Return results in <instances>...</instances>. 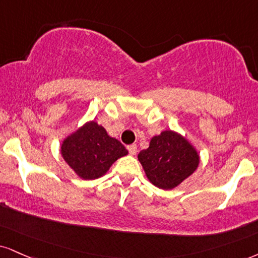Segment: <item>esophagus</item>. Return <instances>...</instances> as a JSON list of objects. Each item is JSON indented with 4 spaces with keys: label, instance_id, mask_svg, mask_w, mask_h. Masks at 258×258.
<instances>
[{
    "label": "esophagus",
    "instance_id": "34e87169",
    "mask_svg": "<svg viewBox=\"0 0 258 258\" xmlns=\"http://www.w3.org/2000/svg\"><path fill=\"white\" fill-rule=\"evenodd\" d=\"M127 150H128V153L131 155H136V153H137V145L136 144L128 145V147H127Z\"/></svg>",
    "mask_w": 258,
    "mask_h": 258
}]
</instances>
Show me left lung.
Instances as JSON below:
<instances>
[{"label": "left lung", "mask_w": 258, "mask_h": 258, "mask_svg": "<svg viewBox=\"0 0 258 258\" xmlns=\"http://www.w3.org/2000/svg\"><path fill=\"white\" fill-rule=\"evenodd\" d=\"M138 160L151 184L172 190L197 169L200 155L186 138L169 130L151 138Z\"/></svg>", "instance_id": "8db88e82"}]
</instances>
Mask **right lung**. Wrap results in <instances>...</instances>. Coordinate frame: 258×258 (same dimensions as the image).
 <instances>
[{"label":"right lung","instance_id":"obj_1","mask_svg":"<svg viewBox=\"0 0 258 258\" xmlns=\"http://www.w3.org/2000/svg\"><path fill=\"white\" fill-rule=\"evenodd\" d=\"M128 151L117 139L108 136L104 127L90 121L63 139L61 155L79 178H101L117 159Z\"/></svg>","mask_w":258,"mask_h":258}]
</instances>
